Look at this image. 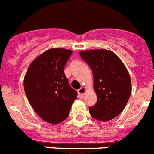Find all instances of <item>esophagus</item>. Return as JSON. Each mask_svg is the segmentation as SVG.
<instances>
[{"mask_svg":"<svg viewBox=\"0 0 154 154\" xmlns=\"http://www.w3.org/2000/svg\"><path fill=\"white\" fill-rule=\"evenodd\" d=\"M86 91H87V89H86V87H81L80 89H79L78 91H77V92H78V96L80 98H83L84 96V94L86 93Z\"/></svg>","mask_w":154,"mask_h":154,"instance_id":"1","label":"esophagus"}]
</instances>
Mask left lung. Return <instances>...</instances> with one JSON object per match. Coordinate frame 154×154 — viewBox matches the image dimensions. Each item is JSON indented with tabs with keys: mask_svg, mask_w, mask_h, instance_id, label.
Returning a JSON list of instances; mask_svg holds the SVG:
<instances>
[{
	"mask_svg": "<svg viewBox=\"0 0 154 154\" xmlns=\"http://www.w3.org/2000/svg\"><path fill=\"white\" fill-rule=\"evenodd\" d=\"M80 56L91 68L94 88L97 96L96 104L89 107L96 120L108 121L124 109L131 94V80L125 65L113 51L88 50Z\"/></svg>",
	"mask_w": 154,
	"mask_h": 154,
	"instance_id": "8db88e82",
	"label": "left lung"
}]
</instances>
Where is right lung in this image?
<instances>
[{"mask_svg":"<svg viewBox=\"0 0 154 154\" xmlns=\"http://www.w3.org/2000/svg\"><path fill=\"white\" fill-rule=\"evenodd\" d=\"M73 51L52 48L44 51L29 66L23 87L29 103L44 121L59 124L68 117L77 93L64 74Z\"/></svg>","mask_w":154,"mask_h":154,"instance_id":"add662e5","label":"right lung"}]
</instances>
